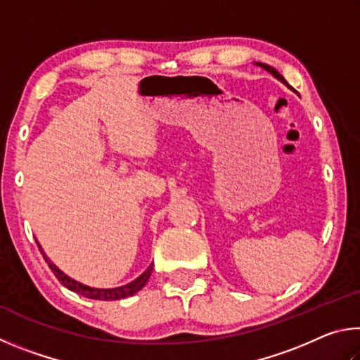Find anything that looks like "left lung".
I'll use <instances>...</instances> for the list:
<instances>
[{
  "label": "left lung",
  "mask_w": 360,
  "mask_h": 360,
  "mask_svg": "<svg viewBox=\"0 0 360 360\" xmlns=\"http://www.w3.org/2000/svg\"><path fill=\"white\" fill-rule=\"evenodd\" d=\"M260 66H262V68H264V70H266V71H270L271 72V75L273 76H275L276 79H279V81H281V82H284L285 84V79L281 76V75H279V72L275 70V68H271V66L270 65H264V63H259Z\"/></svg>",
  "instance_id": "8db88e82"
}]
</instances>
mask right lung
<instances>
[{"instance_id":"add662e5","label":"right lung","mask_w":360,"mask_h":360,"mask_svg":"<svg viewBox=\"0 0 360 360\" xmlns=\"http://www.w3.org/2000/svg\"><path fill=\"white\" fill-rule=\"evenodd\" d=\"M38 248H39V251L42 254V257H44V260H46V264L49 265V268H51L53 275H56V278L65 285L66 289H70L72 292H76V294H81V295L87 297V298H94V300H120V298H125V297H130L133 294H136V292L141 290L144 288V284L148 283V279H149L150 273H152V265H154V264H152L148 268V270L143 273L141 276L135 279V281L122 285V288L95 289V288H89V285H84L81 283H77V281H75V279H71L70 276H66L63 271H60L58 268L46 257V254L42 252L39 243H38Z\"/></svg>"}]
</instances>
